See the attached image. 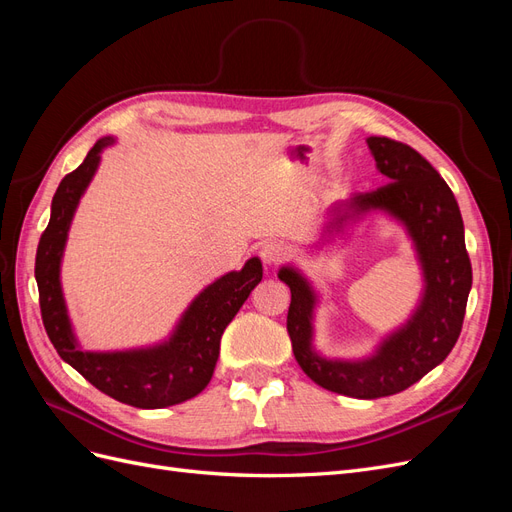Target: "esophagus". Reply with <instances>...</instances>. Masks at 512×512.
<instances>
[{
    "mask_svg": "<svg viewBox=\"0 0 512 512\" xmlns=\"http://www.w3.org/2000/svg\"><path fill=\"white\" fill-rule=\"evenodd\" d=\"M290 254L288 247L280 241H269L260 247V258L265 265L273 267V265H280V262Z\"/></svg>",
    "mask_w": 512,
    "mask_h": 512,
    "instance_id": "1",
    "label": "esophagus"
}]
</instances>
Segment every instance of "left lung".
<instances>
[{"mask_svg": "<svg viewBox=\"0 0 512 512\" xmlns=\"http://www.w3.org/2000/svg\"><path fill=\"white\" fill-rule=\"evenodd\" d=\"M367 147L378 173L391 183L367 194H350L329 209L316 247L335 243L371 215H386L404 228L423 288L406 322L386 333L359 359L324 356L316 350V309L320 294L309 277L284 265L277 277L290 288L288 335L294 359L318 386L356 399L406 391L453 350L461 333L472 288V267L457 200L446 181L421 153L384 136H369Z\"/></svg>", "mask_w": 512, "mask_h": 512, "instance_id": "left-lung-1", "label": "left lung"}]
</instances>
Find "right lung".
I'll use <instances>...</instances> for the list:
<instances>
[{"instance_id": "obj_1", "label": "right lung", "mask_w": 512, "mask_h": 512, "mask_svg": "<svg viewBox=\"0 0 512 512\" xmlns=\"http://www.w3.org/2000/svg\"><path fill=\"white\" fill-rule=\"evenodd\" d=\"M113 143V136L100 138L83 164L61 179L53 196L51 220L36 254L42 322L61 359L98 391L134 408H168L196 397L209 384L224 329L260 284L262 262L254 256L241 271H228L205 286L162 342L126 350H85L74 333L61 288V260L74 213L98 173L102 151Z\"/></svg>"}]
</instances>
